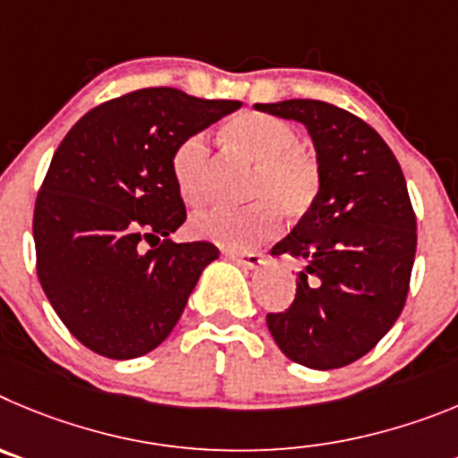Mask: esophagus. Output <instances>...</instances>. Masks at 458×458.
<instances>
[{
	"mask_svg": "<svg viewBox=\"0 0 458 458\" xmlns=\"http://www.w3.org/2000/svg\"><path fill=\"white\" fill-rule=\"evenodd\" d=\"M225 258L234 259L237 265L246 267V269H258V267L262 265V255L253 253V250H249V253H237V250H225Z\"/></svg>",
	"mask_w": 458,
	"mask_h": 458,
	"instance_id": "esophagus-1",
	"label": "esophagus"
}]
</instances>
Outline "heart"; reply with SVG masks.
Wrapping results in <instances>:
<instances>
[{"label": "heart", "instance_id": "b5f03b06", "mask_svg": "<svg viewBox=\"0 0 458 458\" xmlns=\"http://www.w3.org/2000/svg\"><path fill=\"white\" fill-rule=\"evenodd\" d=\"M224 141L234 157L253 164L246 209L205 208L189 221V233L230 249H249L271 237L278 214L303 219L321 191V164L310 148L301 146L290 123L265 114H239L224 125ZM173 182L187 205L208 199L209 148L200 134L184 139L171 159Z\"/></svg>", "mask_w": 458, "mask_h": 458}]
</instances>
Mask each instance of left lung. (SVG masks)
<instances>
[{"label": "left lung", "mask_w": 458, "mask_h": 458, "mask_svg": "<svg viewBox=\"0 0 458 458\" xmlns=\"http://www.w3.org/2000/svg\"><path fill=\"white\" fill-rule=\"evenodd\" d=\"M308 127L321 164L310 212L271 255L306 259L292 306L269 312L280 352L312 369H335L377 347L409 296L415 212L402 166L369 127L321 100L255 105Z\"/></svg>", "instance_id": "8db88e82"}]
</instances>
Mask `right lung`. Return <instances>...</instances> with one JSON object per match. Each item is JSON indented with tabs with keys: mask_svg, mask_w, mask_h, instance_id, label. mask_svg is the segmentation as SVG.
I'll return each mask as SVG.
<instances>
[{
	"mask_svg": "<svg viewBox=\"0 0 458 458\" xmlns=\"http://www.w3.org/2000/svg\"><path fill=\"white\" fill-rule=\"evenodd\" d=\"M239 106L139 89L84 114L56 148L34 208L36 271L90 352L127 360L159 347L219 258L209 242L168 239L187 219L171 159L184 139Z\"/></svg>",
	"mask_w": 458,
	"mask_h": 458,
	"instance_id": "1",
	"label": "right lung"
}]
</instances>
